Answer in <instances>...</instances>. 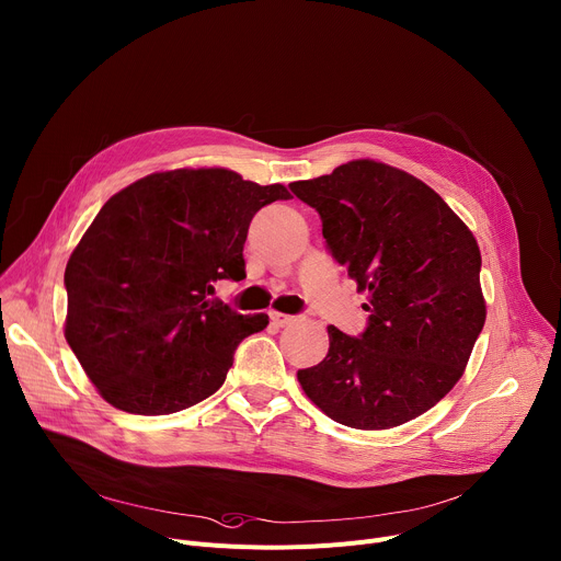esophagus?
<instances>
[{"label":"esophagus","instance_id":"esophagus-1","mask_svg":"<svg viewBox=\"0 0 561 561\" xmlns=\"http://www.w3.org/2000/svg\"><path fill=\"white\" fill-rule=\"evenodd\" d=\"M268 316H271L273 324H277V327H288V324H293L297 320L295 316H286V313H279V311H271Z\"/></svg>","mask_w":561,"mask_h":561}]
</instances>
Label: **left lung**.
<instances>
[{
    "instance_id": "8db88e82",
    "label": "left lung",
    "mask_w": 561,
    "mask_h": 561,
    "mask_svg": "<svg viewBox=\"0 0 561 561\" xmlns=\"http://www.w3.org/2000/svg\"><path fill=\"white\" fill-rule=\"evenodd\" d=\"M290 190L318 210L333 260L369 295L365 333L329 327L327 358L297 371L304 393L355 430L425 414L463 376L485 324L474 234L430 185L369 159Z\"/></svg>"
}]
</instances>
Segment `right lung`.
<instances>
[{"label":"right lung","mask_w":561,"mask_h":561,"mask_svg":"<svg viewBox=\"0 0 561 561\" xmlns=\"http://www.w3.org/2000/svg\"><path fill=\"white\" fill-rule=\"evenodd\" d=\"M279 183L224 168L149 174L114 194L71 252L65 337L116 410L165 416L213 396L239 342L268 327L210 299L219 279L245 277L252 217Z\"/></svg>","instance_id":"right-lung-1"}]
</instances>
